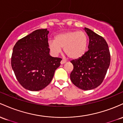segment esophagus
Listing matches in <instances>:
<instances>
[{
    "label": "esophagus",
    "instance_id": "1",
    "mask_svg": "<svg viewBox=\"0 0 123 123\" xmlns=\"http://www.w3.org/2000/svg\"><path fill=\"white\" fill-rule=\"evenodd\" d=\"M66 63V60H64V59H63V60H62L61 62H60V63H61V64H64V63Z\"/></svg>",
    "mask_w": 123,
    "mask_h": 123
}]
</instances>
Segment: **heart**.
Returning <instances> with one entry per match:
<instances>
[{
	"label": "heart",
	"instance_id": "1",
	"mask_svg": "<svg viewBox=\"0 0 123 123\" xmlns=\"http://www.w3.org/2000/svg\"><path fill=\"white\" fill-rule=\"evenodd\" d=\"M88 38L84 32L70 31L58 34L55 41L50 40L48 46L54 55L60 53L64 48L66 55L72 59L82 57L87 49Z\"/></svg>",
	"mask_w": 123,
	"mask_h": 123
}]
</instances>
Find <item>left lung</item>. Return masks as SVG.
Listing matches in <instances>:
<instances>
[{"mask_svg": "<svg viewBox=\"0 0 123 123\" xmlns=\"http://www.w3.org/2000/svg\"><path fill=\"white\" fill-rule=\"evenodd\" d=\"M89 37L88 50L81 57L71 60L74 68L71 82L82 90H91L103 82L110 63V55L105 39L90 29H84Z\"/></svg>", "mask_w": 123, "mask_h": 123, "instance_id": "8db88e82", "label": "left lung"}]
</instances>
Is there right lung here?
<instances>
[{
  "label": "right lung",
  "mask_w": 123,
  "mask_h": 123,
  "mask_svg": "<svg viewBox=\"0 0 123 123\" xmlns=\"http://www.w3.org/2000/svg\"><path fill=\"white\" fill-rule=\"evenodd\" d=\"M47 29H39L17 41L12 56V69L21 85L38 91L48 86L62 59L49 55Z\"/></svg>",
  "instance_id": "obj_1"
}]
</instances>
